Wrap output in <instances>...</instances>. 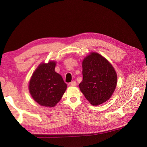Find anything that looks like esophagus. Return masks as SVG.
I'll return each instance as SVG.
<instances>
[{
  "label": "esophagus",
  "instance_id": "esophagus-1",
  "mask_svg": "<svg viewBox=\"0 0 147 147\" xmlns=\"http://www.w3.org/2000/svg\"><path fill=\"white\" fill-rule=\"evenodd\" d=\"M70 85L72 86H77V83H76L75 81H72V82L70 83Z\"/></svg>",
  "mask_w": 147,
  "mask_h": 147
}]
</instances>
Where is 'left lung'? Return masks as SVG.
Here are the masks:
<instances>
[{"mask_svg":"<svg viewBox=\"0 0 147 147\" xmlns=\"http://www.w3.org/2000/svg\"><path fill=\"white\" fill-rule=\"evenodd\" d=\"M83 80L79 84L81 92L89 102L98 106L108 101L117 83L115 70L108 61L97 52H91L82 62Z\"/></svg>","mask_w":147,"mask_h":147,"instance_id":"left-lung-1","label":"left lung"}]
</instances>
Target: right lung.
<instances>
[{
  "label": "right lung",
  "mask_w": 147,
  "mask_h": 147,
  "mask_svg": "<svg viewBox=\"0 0 147 147\" xmlns=\"http://www.w3.org/2000/svg\"><path fill=\"white\" fill-rule=\"evenodd\" d=\"M56 64L55 61L39 64L29 82L30 95L35 102L45 107L56 106L67 89L61 75L55 71Z\"/></svg>",
  "instance_id": "obj_1"
}]
</instances>
